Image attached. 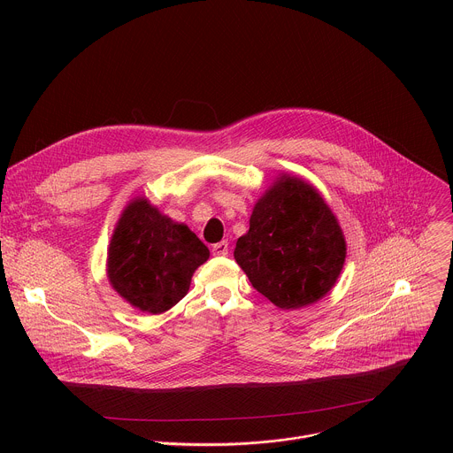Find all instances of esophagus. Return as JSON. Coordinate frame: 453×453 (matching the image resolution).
<instances>
[{"label":"esophagus","instance_id":"1","mask_svg":"<svg viewBox=\"0 0 453 453\" xmlns=\"http://www.w3.org/2000/svg\"><path fill=\"white\" fill-rule=\"evenodd\" d=\"M211 252H213L215 256H226V254L229 252V243H227L226 240H222V242H219V243H215V245L211 247Z\"/></svg>","mask_w":453,"mask_h":453}]
</instances>
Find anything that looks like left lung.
Segmentation results:
<instances>
[{
  "label": "left lung",
  "instance_id": "left-lung-1",
  "mask_svg": "<svg viewBox=\"0 0 453 453\" xmlns=\"http://www.w3.org/2000/svg\"><path fill=\"white\" fill-rule=\"evenodd\" d=\"M234 260L257 292L278 308L296 310L332 290L346 260V240L319 191L281 175L256 203Z\"/></svg>",
  "mask_w": 453,
  "mask_h": 453
}]
</instances>
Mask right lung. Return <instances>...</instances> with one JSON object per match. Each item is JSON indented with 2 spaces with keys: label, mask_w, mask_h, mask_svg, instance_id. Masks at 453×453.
Returning a JSON list of instances; mask_svg holds the SVG:
<instances>
[{
  "label": "right lung",
  "mask_w": 453,
  "mask_h": 453,
  "mask_svg": "<svg viewBox=\"0 0 453 453\" xmlns=\"http://www.w3.org/2000/svg\"><path fill=\"white\" fill-rule=\"evenodd\" d=\"M208 257L210 249L188 226L138 197L116 224L107 276L127 303L147 313H163L186 296L193 273Z\"/></svg>",
  "instance_id": "add662e5"
}]
</instances>
